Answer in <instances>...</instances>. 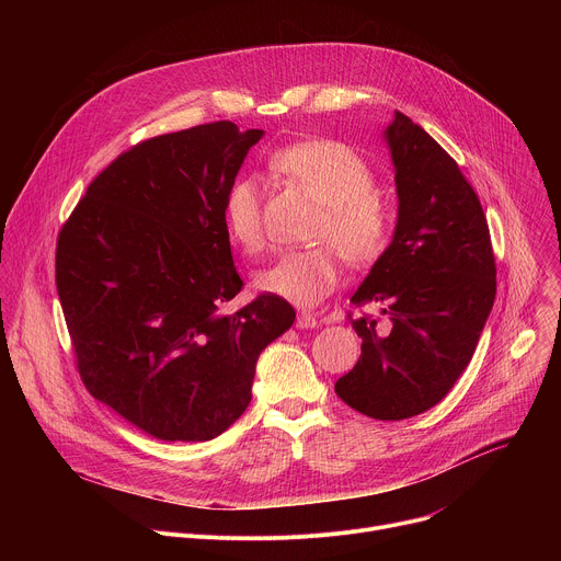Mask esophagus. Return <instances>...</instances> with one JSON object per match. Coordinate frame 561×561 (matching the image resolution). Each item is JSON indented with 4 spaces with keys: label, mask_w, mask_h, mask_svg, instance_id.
I'll return each mask as SVG.
<instances>
[{
    "label": "esophagus",
    "mask_w": 561,
    "mask_h": 561,
    "mask_svg": "<svg viewBox=\"0 0 561 561\" xmlns=\"http://www.w3.org/2000/svg\"><path fill=\"white\" fill-rule=\"evenodd\" d=\"M295 327H297V329H314V327H317V319H314V314L301 310V312H297Z\"/></svg>",
    "instance_id": "34e87169"
}]
</instances>
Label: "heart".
Returning a JSON list of instances; mask_svg holds the SVG:
<instances>
[{"label": "heart", "instance_id": "obj_1", "mask_svg": "<svg viewBox=\"0 0 561 561\" xmlns=\"http://www.w3.org/2000/svg\"><path fill=\"white\" fill-rule=\"evenodd\" d=\"M268 169L322 202L310 232L322 244L279 253L255 275L260 290L312 306L340 284L342 255L353 266L383 255L392 213L375 191V173L359 152L335 139H306L275 150ZM221 217L232 244L249 255L264 249L262 193L253 180L239 178L226 188Z\"/></svg>", "mask_w": 561, "mask_h": 561}]
</instances>
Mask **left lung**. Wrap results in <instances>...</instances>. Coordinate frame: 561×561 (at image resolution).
<instances>
[{"label": "left lung", "instance_id": "left-lung-1", "mask_svg": "<svg viewBox=\"0 0 561 561\" xmlns=\"http://www.w3.org/2000/svg\"><path fill=\"white\" fill-rule=\"evenodd\" d=\"M394 164L397 226L355 306L388 314L351 319L362 355L335 392L362 415L394 422L448 394L491 314L497 279L489 221L455 159L413 119L394 113L383 130Z\"/></svg>", "mask_w": 561, "mask_h": 561}]
</instances>
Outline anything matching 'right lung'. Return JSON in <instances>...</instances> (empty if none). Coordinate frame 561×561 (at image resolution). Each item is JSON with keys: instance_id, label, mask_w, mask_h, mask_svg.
Listing matches in <instances>:
<instances>
[{"instance_id": "1", "label": "right lung", "mask_w": 561, "mask_h": 561, "mask_svg": "<svg viewBox=\"0 0 561 561\" xmlns=\"http://www.w3.org/2000/svg\"><path fill=\"white\" fill-rule=\"evenodd\" d=\"M264 130L213 122L122 152L61 226L55 282L89 392L164 442L221 435L251 404L260 353L293 306L242 290L221 217Z\"/></svg>"}]
</instances>
